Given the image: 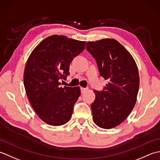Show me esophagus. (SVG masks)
I'll return each mask as SVG.
<instances>
[{
  "mask_svg": "<svg viewBox=\"0 0 160 160\" xmlns=\"http://www.w3.org/2000/svg\"><path fill=\"white\" fill-rule=\"evenodd\" d=\"M80 90H81V93H83L85 92V91L87 90V89H86V88H83V87H80Z\"/></svg>",
  "mask_w": 160,
  "mask_h": 160,
  "instance_id": "34e87169",
  "label": "esophagus"
}]
</instances>
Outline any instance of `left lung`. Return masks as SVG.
<instances>
[{
	"label": "left lung",
	"mask_w": 160,
	"mask_h": 160,
	"mask_svg": "<svg viewBox=\"0 0 160 160\" xmlns=\"http://www.w3.org/2000/svg\"><path fill=\"white\" fill-rule=\"evenodd\" d=\"M86 49L96 59L100 76L108 81L103 91H93V122L102 128L115 127L128 116L136 102L140 86L137 64L115 39L87 42Z\"/></svg>",
	"instance_id": "obj_1"
}]
</instances>
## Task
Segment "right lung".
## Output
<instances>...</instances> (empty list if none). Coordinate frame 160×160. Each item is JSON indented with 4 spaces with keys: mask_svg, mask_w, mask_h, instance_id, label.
Wrapping results in <instances>:
<instances>
[{
    "mask_svg": "<svg viewBox=\"0 0 160 160\" xmlns=\"http://www.w3.org/2000/svg\"><path fill=\"white\" fill-rule=\"evenodd\" d=\"M85 41L53 35L40 42L26 62L23 81L27 96L38 116L52 126L66 124L80 95V87L60 86L69 64L83 52Z\"/></svg>",
    "mask_w": 160,
    "mask_h": 160,
    "instance_id": "right-lung-1",
    "label": "right lung"
}]
</instances>
